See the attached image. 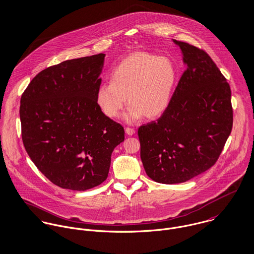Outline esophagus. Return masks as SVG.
<instances>
[{
    "mask_svg": "<svg viewBox=\"0 0 254 254\" xmlns=\"http://www.w3.org/2000/svg\"><path fill=\"white\" fill-rule=\"evenodd\" d=\"M125 132H126V134L127 135H129V136H132V135H134L135 134V129H133V128H130V127H126L125 128Z\"/></svg>",
    "mask_w": 254,
    "mask_h": 254,
    "instance_id": "esophagus-1",
    "label": "esophagus"
}]
</instances>
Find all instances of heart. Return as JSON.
Listing matches in <instances>:
<instances>
[{
  "label": "heart",
  "mask_w": 254,
  "mask_h": 254,
  "mask_svg": "<svg viewBox=\"0 0 254 254\" xmlns=\"http://www.w3.org/2000/svg\"><path fill=\"white\" fill-rule=\"evenodd\" d=\"M178 73L166 57L139 52L128 56L113 70L111 81L103 83L96 101L109 118L117 117L125 107L126 121L132 123L143 115L156 118L169 108L177 85Z\"/></svg>",
  "instance_id": "obj_1"
}]
</instances>
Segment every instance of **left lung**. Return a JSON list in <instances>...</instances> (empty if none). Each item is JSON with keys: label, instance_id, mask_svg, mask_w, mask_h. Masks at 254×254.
Segmentation results:
<instances>
[{"label": "left lung", "instance_id": "obj_1", "mask_svg": "<svg viewBox=\"0 0 254 254\" xmlns=\"http://www.w3.org/2000/svg\"><path fill=\"white\" fill-rule=\"evenodd\" d=\"M173 41L187 68L169 108L138 130L145 173L162 184L189 181L212 167L233 128L227 79L206 52Z\"/></svg>", "mask_w": 254, "mask_h": 254}]
</instances>
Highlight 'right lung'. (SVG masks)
I'll use <instances>...</instances> for the list:
<instances>
[{"label":"right lung","instance_id":"obj_1","mask_svg":"<svg viewBox=\"0 0 254 254\" xmlns=\"http://www.w3.org/2000/svg\"><path fill=\"white\" fill-rule=\"evenodd\" d=\"M105 54L50 66L20 99L21 137L37 168L55 185L86 190L106 181L124 128L106 116L96 95Z\"/></svg>","mask_w":254,"mask_h":254}]
</instances>
